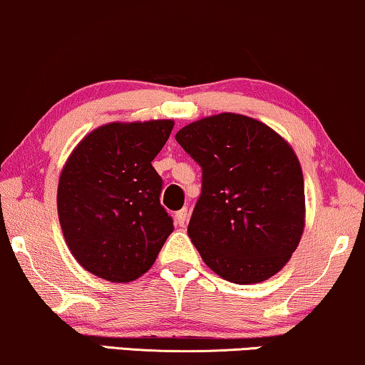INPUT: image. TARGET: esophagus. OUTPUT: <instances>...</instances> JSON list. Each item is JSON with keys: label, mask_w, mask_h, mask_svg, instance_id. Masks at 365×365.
<instances>
[{"label": "esophagus", "mask_w": 365, "mask_h": 365, "mask_svg": "<svg viewBox=\"0 0 365 365\" xmlns=\"http://www.w3.org/2000/svg\"><path fill=\"white\" fill-rule=\"evenodd\" d=\"M175 219H177V224L180 225V227H183V225L187 224V219H188V209L185 207V209L178 210L177 214H175Z\"/></svg>", "instance_id": "1"}]
</instances>
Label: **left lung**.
I'll list each match as a JSON object with an SVG mask.
<instances>
[{
  "instance_id": "left-lung-1",
  "label": "left lung",
  "mask_w": 365,
  "mask_h": 365,
  "mask_svg": "<svg viewBox=\"0 0 365 365\" xmlns=\"http://www.w3.org/2000/svg\"><path fill=\"white\" fill-rule=\"evenodd\" d=\"M200 165L188 237L220 278L261 283L278 273L305 227V187L292 146L269 126L222 113L175 136Z\"/></svg>"
}]
</instances>
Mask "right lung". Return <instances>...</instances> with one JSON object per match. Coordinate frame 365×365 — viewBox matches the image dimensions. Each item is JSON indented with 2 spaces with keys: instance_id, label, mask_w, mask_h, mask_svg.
Returning a JSON list of instances; mask_svg holds the SVG:
<instances>
[{
  "instance_id": "add662e5",
  "label": "right lung",
  "mask_w": 365,
  "mask_h": 365,
  "mask_svg": "<svg viewBox=\"0 0 365 365\" xmlns=\"http://www.w3.org/2000/svg\"><path fill=\"white\" fill-rule=\"evenodd\" d=\"M173 124H106L68 156L58 180V220L68 249L89 273L135 281L173 232V219L160 204L163 180L151 165Z\"/></svg>"
}]
</instances>
